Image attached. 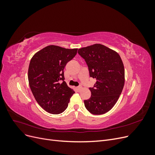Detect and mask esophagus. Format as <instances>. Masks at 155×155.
Returning <instances> with one entry per match:
<instances>
[{
	"label": "esophagus",
	"mask_w": 155,
	"mask_h": 155,
	"mask_svg": "<svg viewBox=\"0 0 155 155\" xmlns=\"http://www.w3.org/2000/svg\"><path fill=\"white\" fill-rule=\"evenodd\" d=\"M76 89H77V90H78L79 92V91H81V90L82 89V86L79 85V86L77 87H76Z\"/></svg>",
	"instance_id": "1"
}]
</instances>
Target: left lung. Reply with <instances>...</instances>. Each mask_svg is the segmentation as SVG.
Returning <instances> with one entry per match:
<instances>
[{"mask_svg": "<svg viewBox=\"0 0 155 155\" xmlns=\"http://www.w3.org/2000/svg\"><path fill=\"white\" fill-rule=\"evenodd\" d=\"M78 54L85 59L90 77L96 82L89 89L91 96L84 101L86 109L96 115L105 114L114 106L125 83L124 66L116 51L101 44L79 48Z\"/></svg>", "mask_w": 155, "mask_h": 155, "instance_id": "left-lung-1", "label": "left lung"}]
</instances>
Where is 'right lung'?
<instances>
[{
	"instance_id": "obj_1",
	"label": "right lung",
	"mask_w": 155,
	"mask_h": 155,
	"mask_svg": "<svg viewBox=\"0 0 155 155\" xmlns=\"http://www.w3.org/2000/svg\"><path fill=\"white\" fill-rule=\"evenodd\" d=\"M77 50L50 45L37 51L30 61L28 75L30 89L38 104L49 113H62L75 93L64 81V68Z\"/></svg>"
}]
</instances>
